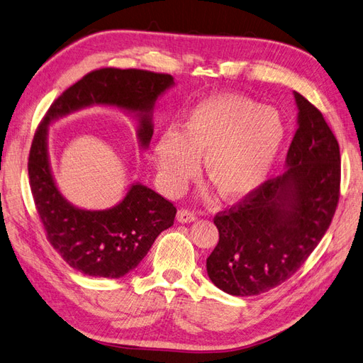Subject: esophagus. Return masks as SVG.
<instances>
[{
  "label": "esophagus",
  "instance_id": "esophagus-1",
  "mask_svg": "<svg viewBox=\"0 0 363 363\" xmlns=\"http://www.w3.org/2000/svg\"><path fill=\"white\" fill-rule=\"evenodd\" d=\"M177 220L179 223H191V221L196 220V214L189 211V209H179L177 214Z\"/></svg>",
  "mask_w": 363,
  "mask_h": 363
}]
</instances>
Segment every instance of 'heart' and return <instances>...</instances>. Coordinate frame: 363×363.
<instances>
[{
	"label": "heart",
	"mask_w": 363,
	"mask_h": 363,
	"mask_svg": "<svg viewBox=\"0 0 363 363\" xmlns=\"http://www.w3.org/2000/svg\"><path fill=\"white\" fill-rule=\"evenodd\" d=\"M282 114L235 93L209 96L186 114L181 133L166 130L154 146L164 189L177 194L203 157L206 178L226 202L261 189L285 140Z\"/></svg>",
	"instance_id": "obj_1"
}]
</instances>
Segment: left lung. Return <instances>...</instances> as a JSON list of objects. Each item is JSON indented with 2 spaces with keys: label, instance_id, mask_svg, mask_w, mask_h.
Masks as SVG:
<instances>
[{
  "label": "left lung",
  "instance_id": "obj_1",
  "mask_svg": "<svg viewBox=\"0 0 363 363\" xmlns=\"http://www.w3.org/2000/svg\"><path fill=\"white\" fill-rule=\"evenodd\" d=\"M297 131L285 172L217 214L218 244L206 259L211 282L256 296L294 274L329 229L339 199V145L318 108L294 91Z\"/></svg>",
  "mask_w": 363,
  "mask_h": 363
}]
</instances>
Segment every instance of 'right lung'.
<instances>
[{"instance_id":"right-lung-1","label":"right lung","mask_w":363,"mask_h":363,"mask_svg":"<svg viewBox=\"0 0 363 363\" xmlns=\"http://www.w3.org/2000/svg\"><path fill=\"white\" fill-rule=\"evenodd\" d=\"M173 86L174 79L167 74L114 67L93 71L55 99L34 134L28 158L34 203L52 247L86 276L119 279L134 270L160 233L173 225L177 208L140 182L131 184L122 201L111 208L75 206L55 184L48 126L93 105L116 107L134 116L138 145L147 149L154 134L155 104Z\"/></svg>"}]
</instances>
